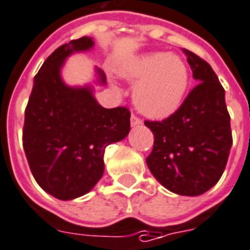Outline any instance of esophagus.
Instances as JSON below:
<instances>
[{
    "label": "esophagus",
    "instance_id": "34e87169",
    "mask_svg": "<svg viewBox=\"0 0 250 250\" xmlns=\"http://www.w3.org/2000/svg\"><path fill=\"white\" fill-rule=\"evenodd\" d=\"M130 125L132 126H140V125H142V120L137 117V116H134V114H132V117H130Z\"/></svg>",
    "mask_w": 250,
    "mask_h": 250
}]
</instances>
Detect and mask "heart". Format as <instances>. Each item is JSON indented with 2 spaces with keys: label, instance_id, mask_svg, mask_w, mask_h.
Wrapping results in <instances>:
<instances>
[{
  "label": "heart",
  "instance_id": "obj_1",
  "mask_svg": "<svg viewBox=\"0 0 250 250\" xmlns=\"http://www.w3.org/2000/svg\"><path fill=\"white\" fill-rule=\"evenodd\" d=\"M124 78L138 80L133 100L141 113L162 120L181 108L189 83V71L181 56L147 52L133 58L121 68Z\"/></svg>",
  "mask_w": 250,
  "mask_h": 250
}]
</instances>
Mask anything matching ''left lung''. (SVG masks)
Listing matches in <instances>:
<instances>
[{"mask_svg": "<svg viewBox=\"0 0 250 250\" xmlns=\"http://www.w3.org/2000/svg\"><path fill=\"white\" fill-rule=\"evenodd\" d=\"M198 85L163 121H145L154 134L147 167L174 194L198 196L216 185L232 146L225 91L211 65L183 48Z\"/></svg>", "mask_w": 250, "mask_h": 250, "instance_id": "8db88e82", "label": "left lung"}]
</instances>
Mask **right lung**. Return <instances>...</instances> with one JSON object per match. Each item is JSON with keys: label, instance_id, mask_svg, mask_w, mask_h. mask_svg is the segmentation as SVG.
I'll use <instances>...</instances> for the list:
<instances>
[{"label": "right lung", "instance_id": "1", "mask_svg": "<svg viewBox=\"0 0 250 250\" xmlns=\"http://www.w3.org/2000/svg\"><path fill=\"white\" fill-rule=\"evenodd\" d=\"M93 39L83 37L56 48L34 78L25 110L23 149L35 181L47 194L72 200L89 192L104 174L105 147L130 132V112L103 108L93 87H71L62 78L65 59L89 51ZM96 83L106 84L95 68Z\"/></svg>", "mask_w": 250, "mask_h": 250}]
</instances>
